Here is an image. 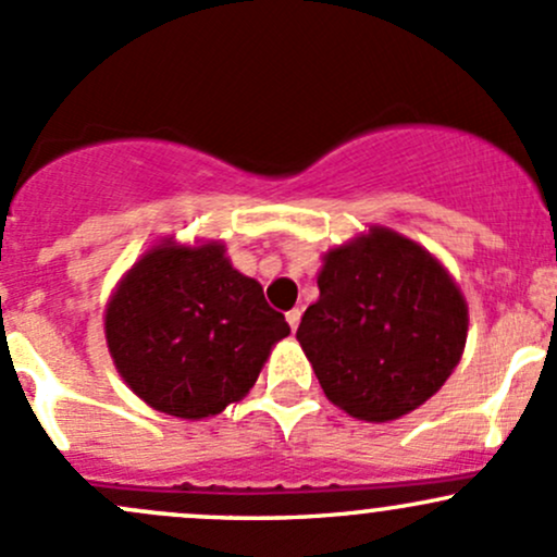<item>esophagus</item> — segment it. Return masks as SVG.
<instances>
[{"instance_id": "esophagus-1", "label": "esophagus", "mask_w": 557, "mask_h": 557, "mask_svg": "<svg viewBox=\"0 0 557 557\" xmlns=\"http://www.w3.org/2000/svg\"><path fill=\"white\" fill-rule=\"evenodd\" d=\"M285 320H288L290 331H296L298 323H301V309H290V312H285Z\"/></svg>"}]
</instances>
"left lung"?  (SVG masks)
<instances>
[{
  "instance_id": "1",
  "label": "left lung",
  "mask_w": 557,
  "mask_h": 557,
  "mask_svg": "<svg viewBox=\"0 0 557 557\" xmlns=\"http://www.w3.org/2000/svg\"><path fill=\"white\" fill-rule=\"evenodd\" d=\"M320 298L296 338L325 397L360 421H395L430 400L459 366L467 301L426 248L368 226L323 256Z\"/></svg>"
}]
</instances>
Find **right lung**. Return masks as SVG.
<instances>
[{
    "instance_id": "1",
    "label": "right lung",
    "mask_w": 557,
    "mask_h": 557,
    "mask_svg": "<svg viewBox=\"0 0 557 557\" xmlns=\"http://www.w3.org/2000/svg\"><path fill=\"white\" fill-rule=\"evenodd\" d=\"M122 382L168 417L200 421L239 403L290 325L219 239L151 245L103 314Z\"/></svg>"
}]
</instances>
